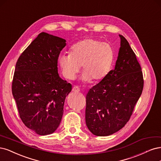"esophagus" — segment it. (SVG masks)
Wrapping results in <instances>:
<instances>
[{"instance_id":"obj_1","label":"esophagus","mask_w":161,"mask_h":161,"mask_svg":"<svg viewBox=\"0 0 161 161\" xmlns=\"http://www.w3.org/2000/svg\"><path fill=\"white\" fill-rule=\"evenodd\" d=\"M72 91L77 93V92H79L80 91V89L78 86H74L73 88H72Z\"/></svg>"}]
</instances>
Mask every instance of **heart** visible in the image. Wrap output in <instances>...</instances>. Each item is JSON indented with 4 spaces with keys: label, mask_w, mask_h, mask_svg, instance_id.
<instances>
[{
    "label": "heart",
    "mask_w": 161,
    "mask_h": 161,
    "mask_svg": "<svg viewBox=\"0 0 161 161\" xmlns=\"http://www.w3.org/2000/svg\"><path fill=\"white\" fill-rule=\"evenodd\" d=\"M58 61L65 78L73 80L81 66L82 80L97 83L110 71L114 61V51L107 43L86 39L72 45L69 54L59 55Z\"/></svg>",
    "instance_id": "1"
}]
</instances>
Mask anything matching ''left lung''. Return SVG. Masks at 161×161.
Segmentation results:
<instances>
[{
  "label": "left lung",
  "mask_w": 161,
  "mask_h": 161,
  "mask_svg": "<svg viewBox=\"0 0 161 161\" xmlns=\"http://www.w3.org/2000/svg\"><path fill=\"white\" fill-rule=\"evenodd\" d=\"M119 36L120 48L115 68L86 96V125L97 136L111 135L125 126L143 90L141 65L127 40Z\"/></svg>",
  "instance_id": "8db88e82"
}]
</instances>
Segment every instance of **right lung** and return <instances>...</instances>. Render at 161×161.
<instances>
[{
	"label": "right lung",
	"mask_w": 161,
	"mask_h": 161,
	"mask_svg": "<svg viewBox=\"0 0 161 161\" xmlns=\"http://www.w3.org/2000/svg\"><path fill=\"white\" fill-rule=\"evenodd\" d=\"M64 39L41 33L20 54L15 66L12 93L25 125L39 135L52 134L64 114L69 83L60 78L58 60Z\"/></svg>",
	"instance_id": "1"
}]
</instances>
